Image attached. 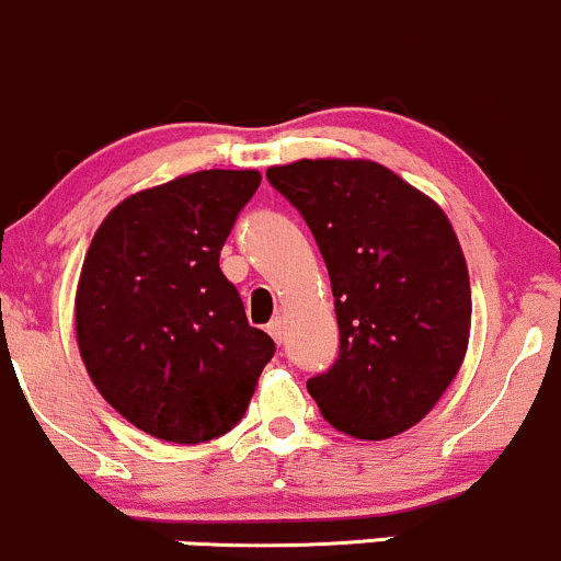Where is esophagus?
Here are the masks:
<instances>
[{"label":"esophagus","mask_w":561,"mask_h":561,"mask_svg":"<svg viewBox=\"0 0 561 561\" xmlns=\"http://www.w3.org/2000/svg\"><path fill=\"white\" fill-rule=\"evenodd\" d=\"M267 331H270V336H273L275 339V342H283V333H286V323H283V320L280 318H275L273 320V323H270L267 325Z\"/></svg>","instance_id":"34e87169"}]
</instances>
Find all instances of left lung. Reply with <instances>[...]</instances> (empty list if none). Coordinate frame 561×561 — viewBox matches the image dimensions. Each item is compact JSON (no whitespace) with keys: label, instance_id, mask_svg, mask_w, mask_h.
<instances>
[{"label":"left lung","instance_id":"8db88e82","mask_svg":"<svg viewBox=\"0 0 561 561\" xmlns=\"http://www.w3.org/2000/svg\"><path fill=\"white\" fill-rule=\"evenodd\" d=\"M267 180L305 217L331 278L339 357L307 392L350 437L411 430L469 344V270L448 217L376 161L301 159Z\"/></svg>","mask_w":561,"mask_h":561}]
</instances>
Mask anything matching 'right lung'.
Here are the masks:
<instances>
[{
    "instance_id": "1",
    "label": "right lung",
    "mask_w": 561,
    "mask_h": 561,
    "mask_svg": "<svg viewBox=\"0 0 561 561\" xmlns=\"http://www.w3.org/2000/svg\"><path fill=\"white\" fill-rule=\"evenodd\" d=\"M204 169L124 198L94 232L77 288L81 360L137 430L196 445L247 413L275 342L251 329L219 251L260 187Z\"/></svg>"
}]
</instances>
